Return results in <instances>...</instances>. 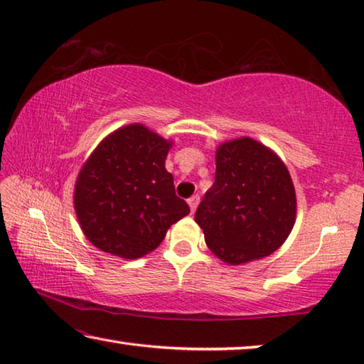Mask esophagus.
<instances>
[{
	"instance_id": "34e87169",
	"label": "esophagus",
	"mask_w": 364,
	"mask_h": 364,
	"mask_svg": "<svg viewBox=\"0 0 364 364\" xmlns=\"http://www.w3.org/2000/svg\"><path fill=\"white\" fill-rule=\"evenodd\" d=\"M188 204H189V207H191V212H196L197 204H199V196L196 194V196H193V197H189Z\"/></svg>"
}]
</instances>
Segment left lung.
Instances as JSON below:
<instances>
[{"mask_svg":"<svg viewBox=\"0 0 364 364\" xmlns=\"http://www.w3.org/2000/svg\"><path fill=\"white\" fill-rule=\"evenodd\" d=\"M205 242L226 263L273 254L295 221V191L281 159L250 138L217 151L215 183L196 210Z\"/></svg>","mask_w":364,"mask_h":364,"instance_id":"1","label":"left lung"}]
</instances>
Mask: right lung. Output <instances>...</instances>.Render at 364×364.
Here are the masks:
<instances>
[{
    "label": "right lung",
    "mask_w": 364,
    "mask_h": 364,
    "mask_svg": "<svg viewBox=\"0 0 364 364\" xmlns=\"http://www.w3.org/2000/svg\"><path fill=\"white\" fill-rule=\"evenodd\" d=\"M170 146L136 123L114 132L91 154L73 202L85 236L97 249L123 258L143 257L189 213L165 170Z\"/></svg>",
    "instance_id": "add662e5"
}]
</instances>
